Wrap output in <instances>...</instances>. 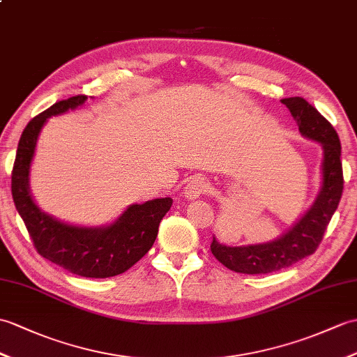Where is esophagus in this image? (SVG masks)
<instances>
[{
  "mask_svg": "<svg viewBox=\"0 0 357 357\" xmlns=\"http://www.w3.org/2000/svg\"><path fill=\"white\" fill-rule=\"evenodd\" d=\"M205 181L201 176H193L184 187V196L187 199H196L205 193Z\"/></svg>",
  "mask_w": 357,
  "mask_h": 357,
  "instance_id": "esophagus-1",
  "label": "esophagus"
}]
</instances>
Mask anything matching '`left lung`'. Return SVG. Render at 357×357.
Listing matches in <instances>:
<instances>
[{"label": "left lung", "mask_w": 357, "mask_h": 357, "mask_svg": "<svg viewBox=\"0 0 357 357\" xmlns=\"http://www.w3.org/2000/svg\"><path fill=\"white\" fill-rule=\"evenodd\" d=\"M301 135L322 147L321 188L310 208L272 242L227 246L213 237L211 252L228 269L240 273H269L292 266L317 251L342 196L341 141L335 128L303 97L283 98Z\"/></svg>", "instance_id": "1"}]
</instances>
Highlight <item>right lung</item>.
Returning a JSON list of instances; mask_svg holds the SVG:
<instances>
[{"label": "right lung", "instance_id": "add662e5", "mask_svg": "<svg viewBox=\"0 0 357 357\" xmlns=\"http://www.w3.org/2000/svg\"><path fill=\"white\" fill-rule=\"evenodd\" d=\"M86 98L76 96L57 102L27 124L12 170V196L33 245L44 259L80 277L107 278L126 272L147 254L173 201L161 197L132 204L112 223L102 227L71 225L39 208L30 192V167L40 129L50 117L76 109Z\"/></svg>", "mask_w": 357, "mask_h": 357}]
</instances>
